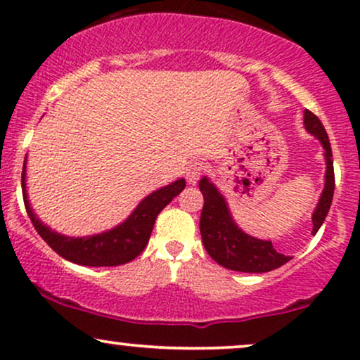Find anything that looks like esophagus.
<instances>
[{
	"mask_svg": "<svg viewBox=\"0 0 360 360\" xmlns=\"http://www.w3.org/2000/svg\"><path fill=\"white\" fill-rule=\"evenodd\" d=\"M205 166L201 162H193L191 166L186 169V179L189 184H196L200 181V177L203 176Z\"/></svg>",
	"mask_w": 360,
	"mask_h": 360,
	"instance_id": "obj_1",
	"label": "esophagus"
}]
</instances>
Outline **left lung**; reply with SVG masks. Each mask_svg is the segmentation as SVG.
Wrapping results in <instances>:
<instances>
[{"label":"left lung","instance_id":"1","mask_svg":"<svg viewBox=\"0 0 360 360\" xmlns=\"http://www.w3.org/2000/svg\"><path fill=\"white\" fill-rule=\"evenodd\" d=\"M304 127L320 140L325 148L326 159L325 189L311 218V233L315 235L321 223L325 221L330 205H332L333 189H335V172H333L332 147H330L328 135H326L320 118L307 110L304 111ZM200 191L203 193L205 198L200 218L201 238H203V245L210 257L217 260L220 266L238 272H269L291 260L288 255L276 252L272 242L259 240V238L243 233L230 217L223 196L206 177L200 181Z\"/></svg>","mask_w":360,"mask_h":360}]
</instances>
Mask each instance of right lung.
Listing matches in <instances>:
<instances>
[{"label":"right lung","mask_w":360,"mask_h":360,"mask_svg":"<svg viewBox=\"0 0 360 360\" xmlns=\"http://www.w3.org/2000/svg\"><path fill=\"white\" fill-rule=\"evenodd\" d=\"M186 181L179 179L176 183L160 188L148 194L146 200L140 203L135 212L127 218L122 225L110 232L93 235V237L84 238H72L64 237L52 232L49 226H45L42 221L37 220V217L32 212L30 205L27 200V188H25V164L22 171V191L25 208H27L28 217L34 223L35 230L40 237L52 247L53 252L60 257L71 260V262L81 264V266H93V267H110L120 266L134 260L137 255L142 254L146 249L148 238H150L152 229L157 214L162 212L166 206L171 203L172 198L177 196L184 189Z\"/></svg>","instance_id":"add662e5"}]
</instances>
